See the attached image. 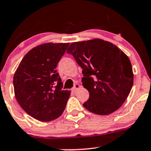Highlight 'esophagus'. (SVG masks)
Returning <instances> with one entry per match:
<instances>
[{
	"instance_id": "34e87169",
	"label": "esophagus",
	"mask_w": 151,
	"mask_h": 151,
	"mask_svg": "<svg viewBox=\"0 0 151 151\" xmlns=\"http://www.w3.org/2000/svg\"><path fill=\"white\" fill-rule=\"evenodd\" d=\"M81 88V86H80L79 84H77H77L74 85V88H72V91H73V92H76V91H77L79 88Z\"/></svg>"
}]
</instances>
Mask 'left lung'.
<instances>
[{
    "label": "left lung",
    "mask_w": 151,
    "mask_h": 151,
    "mask_svg": "<svg viewBox=\"0 0 151 151\" xmlns=\"http://www.w3.org/2000/svg\"><path fill=\"white\" fill-rule=\"evenodd\" d=\"M83 69L82 85L89 92L83 106L98 115L118 109L130 93L134 74L128 56L117 46L103 40L76 42L68 47Z\"/></svg>",
    "instance_id": "obj_1"
}]
</instances>
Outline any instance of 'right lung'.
<instances>
[{"label": "right lung", "mask_w": 151, "mask_h": 151, "mask_svg": "<svg viewBox=\"0 0 151 151\" xmlns=\"http://www.w3.org/2000/svg\"><path fill=\"white\" fill-rule=\"evenodd\" d=\"M69 44L36 46L25 55L15 71V98L28 115L40 121L56 119L65 109L70 91L62 90L56 69Z\"/></svg>", "instance_id": "obj_1"}]
</instances>
